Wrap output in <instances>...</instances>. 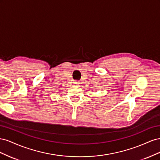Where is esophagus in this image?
I'll return each mask as SVG.
<instances>
[{"mask_svg": "<svg viewBox=\"0 0 160 160\" xmlns=\"http://www.w3.org/2000/svg\"><path fill=\"white\" fill-rule=\"evenodd\" d=\"M73 84H74V85H79V81H74V82H73Z\"/></svg>", "mask_w": 160, "mask_h": 160, "instance_id": "obj_1", "label": "esophagus"}]
</instances>
